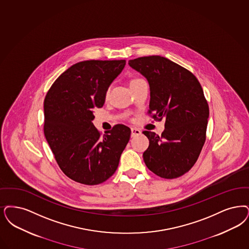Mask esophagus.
I'll use <instances>...</instances> for the list:
<instances>
[{
    "instance_id": "34e87169",
    "label": "esophagus",
    "mask_w": 249,
    "mask_h": 249,
    "mask_svg": "<svg viewBox=\"0 0 249 249\" xmlns=\"http://www.w3.org/2000/svg\"><path fill=\"white\" fill-rule=\"evenodd\" d=\"M130 130H131V137H134V136H136V135H139V134H141V131H140L138 129L131 128Z\"/></svg>"
}]
</instances>
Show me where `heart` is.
Segmentation results:
<instances>
[{"instance_id":"heart-1","label":"heart","mask_w":249,"mask_h":249,"mask_svg":"<svg viewBox=\"0 0 249 249\" xmlns=\"http://www.w3.org/2000/svg\"><path fill=\"white\" fill-rule=\"evenodd\" d=\"M136 80H133L132 81H131V82H133V81H136ZM131 82H130V83H131ZM108 93H109V89H107V92H106V96H108Z\"/></svg>"}]
</instances>
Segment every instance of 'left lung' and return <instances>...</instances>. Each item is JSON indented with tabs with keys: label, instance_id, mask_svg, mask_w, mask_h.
Wrapping results in <instances>:
<instances>
[{
	"label": "left lung",
	"instance_id": "obj_1",
	"mask_svg": "<svg viewBox=\"0 0 249 249\" xmlns=\"http://www.w3.org/2000/svg\"><path fill=\"white\" fill-rule=\"evenodd\" d=\"M130 68L149 83V113L166 119L161 136L144 130L149 146L143 152L146 167L165 179H174L192 169L206 141L209 105L196 76L160 55L129 60Z\"/></svg>",
	"mask_w": 249,
	"mask_h": 249
}]
</instances>
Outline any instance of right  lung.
Masks as SVG:
<instances>
[{
    "label": "right lung",
    "mask_w": 249,
    "mask_h": 249,
    "mask_svg": "<svg viewBox=\"0 0 249 249\" xmlns=\"http://www.w3.org/2000/svg\"><path fill=\"white\" fill-rule=\"evenodd\" d=\"M126 65L125 60L79 62L62 73L44 99V135L62 171L87 185L99 184L115 173L129 137L118 124L104 136L94 127L93 109Z\"/></svg>",
    "instance_id": "right-lung-1"
}]
</instances>
